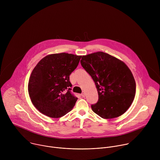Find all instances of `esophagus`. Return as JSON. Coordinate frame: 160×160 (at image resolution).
<instances>
[{"mask_svg":"<svg viewBox=\"0 0 160 160\" xmlns=\"http://www.w3.org/2000/svg\"><path fill=\"white\" fill-rule=\"evenodd\" d=\"M82 97H85V92H84V91H83V92H82Z\"/></svg>","mask_w":160,"mask_h":160,"instance_id":"1","label":"esophagus"}]
</instances>
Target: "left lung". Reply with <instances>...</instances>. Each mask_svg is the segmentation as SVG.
I'll use <instances>...</instances> for the list:
<instances>
[{
    "instance_id": "1",
    "label": "left lung",
    "mask_w": 160,
    "mask_h": 160,
    "mask_svg": "<svg viewBox=\"0 0 160 160\" xmlns=\"http://www.w3.org/2000/svg\"><path fill=\"white\" fill-rule=\"evenodd\" d=\"M80 62L98 90L99 100L91 105L92 111L104 119L122 115L135 94L136 83L128 67L118 58L101 51L83 56Z\"/></svg>"
}]
</instances>
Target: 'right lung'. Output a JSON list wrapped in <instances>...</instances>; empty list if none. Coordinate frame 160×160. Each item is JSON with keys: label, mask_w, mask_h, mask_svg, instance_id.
<instances>
[{"label": "right lung", "mask_w": 160, "mask_h": 160, "mask_svg": "<svg viewBox=\"0 0 160 160\" xmlns=\"http://www.w3.org/2000/svg\"><path fill=\"white\" fill-rule=\"evenodd\" d=\"M82 56L68 53L48 55L35 66L28 90L34 106L43 115L60 118L72 111L78 98L71 94L70 75Z\"/></svg>", "instance_id": "1"}]
</instances>
